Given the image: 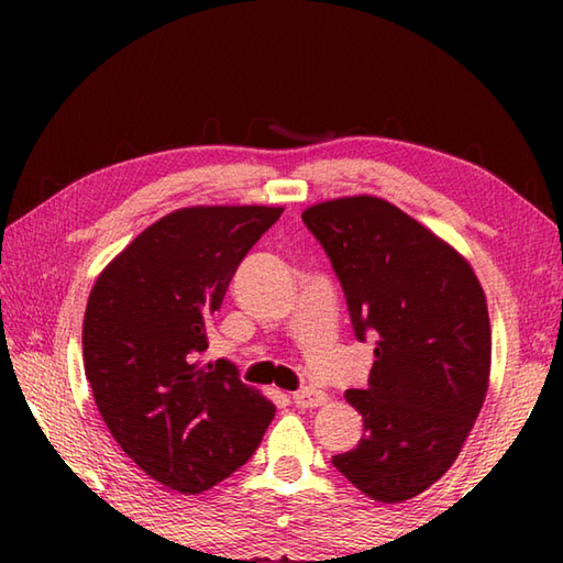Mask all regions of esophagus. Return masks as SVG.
<instances>
[{
    "label": "esophagus",
    "instance_id": "34e87169",
    "mask_svg": "<svg viewBox=\"0 0 563 563\" xmlns=\"http://www.w3.org/2000/svg\"><path fill=\"white\" fill-rule=\"evenodd\" d=\"M292 401L297 406H302V409H312V406H321L327 401V394L321 389H314V387H302L292 391Z\"/></svg>",
    "mask_w": 563,
    "mask_h": 563
}]
</instances>
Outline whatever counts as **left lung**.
<instances>
[{
    "mask_svg": "<svg viewBox=\"0 0 563 563\" xmlns=\"http://www.w3.org/2000/svg\"><path fill=\"white\" fill-rule=\"evenodd\" d=\"M333 266L357 341L375 333L365 389L345 399L363 438L331 464L382 504L435 484L482 411L492 327L479 280L457 251L391 202L357 196L302 212Z\"/></svg>",
    "mask_w": 563,
    "mask_h": 563,
    "instance_id": "8db88e82",
    "label": "left lung"
}]
</instances>
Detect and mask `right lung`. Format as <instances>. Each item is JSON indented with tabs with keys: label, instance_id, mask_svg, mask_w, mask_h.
<instances>
[{
	"label": "right lung",
	"instance_id": "add662e5",
	"mask_svg": "<svg viewBox=\"0 0 563 563\" xmlns=\"http://www.w3.org/2000/svg\"><path fill=\"white\" fill-rule=\"evenodd\" d=\"M283 208H184L147 227L89 295L84 373L118 445L154 482L194 496L251 460L275 406L232 361L202 363L239 263Z\"/></svg>",
	"mask_w": 563,
	"mask_h": 563
}]
</instances>
